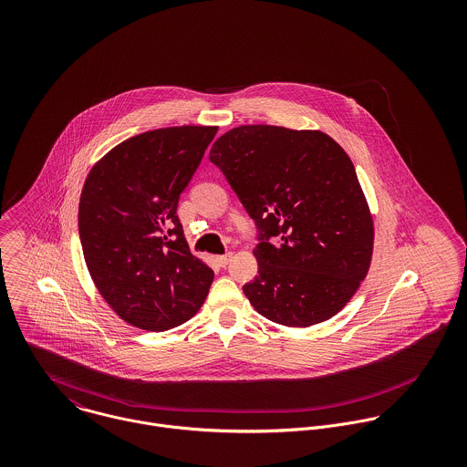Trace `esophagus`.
<instances>
[{
	"label": "esophagus",
	"instance_id": "esophagus-1",
	"mask_svg": "<svg viewBox=\"0 0 467 467\" xmlns=\"http://www.w3.org/2000/svg\"><path fill=\"white\" fill-rule=\"evenodd\" d=\"M232 255H234V254H232V252H228V254H224V255H217V257H215V261H217V265H219V266L224 267L228 263H230Z\"/></svg>",
	"mask_w": 467,
	"mask_h": 467
}]
</instances>
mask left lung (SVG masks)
<instances>
[{"mask_svg":"<svg viewBox=\"0 0 467 467\" xmlns=\"http://www.w3.org/2000/svg\"><path fill=\"white\" fill-rule=\"evenodd\" d=\"M210 161L263 232L254 248L259 276L243 285L254 309L285 327L333 318L374 250L372 213L348 154L322 131L257 124L219 136Z\"/></svg>","mask_w":467,"mask_h":467,"instance_id":"obj_1","label":"left lung"}]
</instances>
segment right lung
<instances>
[{"instance_id":"right-lung-1","label":"right lung","mask_w":467,"mask_h":467,"mask_svg":"<svg viewBox=\"0 0 467 467\" xmlns=\"http://www.w3.org/2000/svg\"><path fill=\"white\" fill-rule=\"evenodd\" d=\"M217 133L215 126L163 128L119 143L89 171L78 201L88 271L106 304L143 331H167L202 306L213 271L191 254L176 215Z\"/></svg>"}]
</instances>
